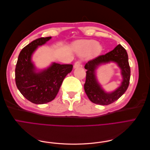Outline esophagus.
I'll use <instances>...</instances> for the list:
<instances>
[{
  "label": "esophagus",
  "mask_w": 150,
  "mask_h": 150,
  "mask_svg": "<svg viewBox=\"0 0 150 150\" xmlns=\"http://www.w3.org/2000/svg\"><path fill=\"white\" fill-rule=\"evenodd\" d=\"M81 66V62L80 61H77L76 62H75L74 64V68H77V67H79Z\"/></svg>",
  "instance_id": "34e87169"
}]
</instances>
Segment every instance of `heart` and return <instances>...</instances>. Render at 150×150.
Listing matches in <instances>:
<instances>
[{
	"mask_svg": "<svg viewBox=\"0 0 150 150\" xmlns=\"http://www.w3.org/2000/svg\"><path fill=\"white\" fill-rule=\"evenodd\" d=\"M74 48L81 55H85L89 52L93 56H96L101 52V46L94 40H78L74 44Z\"/></svg>",
	"mask_w": 150,
	"mask_h": 150,
	"instance_id": "b5f03b06",
	"label": "heart"
}]
</instances>
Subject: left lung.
Returning a JSON list of instances; mask_svg holds the SVG:
<instances>
[{
  "instance_id": "obj_1",
  "label": "left lung",
  "mask_w": 150,
  "mask_h": 150,
  "mask_svg": "<svg viewBox=\"0 0 150 150\" xmlns=\"http://www.w3.org/2000/svg\"><path fill=\"white\" fill-rule=\"evenodd\" d=\"M115 62L122 70L123 81L120 87L115 92L109 93L104 91L97 81L95 70L98 65L104 63ZM86 71V82L84 88L89 100L100 105H108L117 100L128 88L130 79V67L126 49L119 44L104 55H100L88 61L85 66Z\"/></svg>"
}]
</instances>
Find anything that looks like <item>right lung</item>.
Listing matches in <instances>:
<instances>
[{"label":"right lung","instance_id":"add662e5","mask_svg":"<svg viewBox=\"0 0 150 150\" xmlns=\"http://www.w3.org/2000/svg\"><path fill=\"white\" fill-rule=\"evenodd\" d=\"M51 37L40 38L33 40L22 49L16 64L15 79L21 93L30 101L41 104L52 101L56 98L63 80L71 72L72 64L52 65L39 72L31 61V57L38 46L44 44Z\"/></svg>","mask_w":150,"mask_h":150}]
</instances>
